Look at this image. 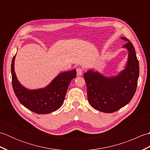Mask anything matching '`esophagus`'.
Listing matches in <instances>:
<instances>
[{
	"label": "esophagus",
	"instance_id": "esophagus-1",
	"mask_svg": "<svg viewBox=\"0 0 150 150\" xmlns=\"http://www.w3.org/2000/svg\"><path fill=\"white\" fill-rule=\"evenodd\" d=\"M82 74V69L81 68H77V76H81Z\"/></svg>",
	"mask_w": 150,
	"mask_h": 150
}]
</instances>
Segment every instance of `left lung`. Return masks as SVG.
I'll list each match as a JSON object with an SVG mask.
<instances>
[{
	"label": "left lung",
	"instance_id": "8db88e82",
	"mask_svg": "<svg viewBox=\"0 0 150 150\" xmlns=\"http://www.w3.org/2000/svg\"><path fill=\"white\" fill-rule=\"evenodd\" d=\"M127 42L122 47L128 50V55L124 69L116 75L107 77L94 68L84 74L87 85L89 103L94 109L104 113H113L128 104L136 91L139 76V64L132 43Z\"/></svg>",
	"mask_w": 150,
	"mask_h": 150
}]
</instances>
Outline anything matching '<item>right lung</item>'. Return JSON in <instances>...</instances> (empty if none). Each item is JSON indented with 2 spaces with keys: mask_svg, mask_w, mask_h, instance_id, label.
Returning a JSON list of instances; mask_svg holds the SVG:
<instances>
[{
  "mask_svg": "<svg viewBox=\"0 0 150 150\" xmlns=\"http://www.w3.org/2000/svg\"><path fill=\"white\" fill-rule=\"evenodd\" d=\"M16 54L12 59L11 71L13 89L19 102L27 109L38 114H49L59 109L70 82L76 77V69L60 73L44 88L31 90L22 85L16 75Z\"/></svg>",
  "mask_w": 150,
  "mask_h": 150,
  "instance_id": "add662e5",
  "label": "right lung"
}]
</instances>
